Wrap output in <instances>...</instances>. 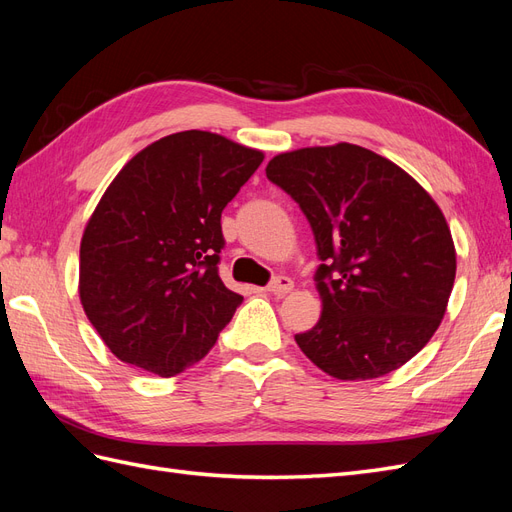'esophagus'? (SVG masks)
Here are the masks:
<instances>
[{
  "label": "esophagus",
  "instance_id": "1",
  "mask_svg": "<svg viewBox=\"0 0 512 512\" xmlns=\"http://www.w3.org/2000/svg\"><path fill=\"white\" fill-rule=\"evenodd\" d=\"M292 280L290 277H286V275H280V277H275V280L267 286V290L271 292V294H275V297H284V294H288L290 290H292Z\"/></svg>",
  "mask_w": 512,
  "mask_h": 512
}]
</instances>
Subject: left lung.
I'll return each mask as SVG.
<instances>
[{
  "label": "left lung",
  "instance_id": "left-lung-1",
  "mask_svg": "<svg viewBox=\"0 0 512 512\" xmlns=\"http://www.w3.org/2000/svg\"><path fill=\"white\" fill-rule=\"evenodd\" d=\"M267 177L299 203L322 260L320 320L294 335L303 354L337 380L408 363L438 331L455 284V243L436 200L350 143L280 153Z\"/></svg>",
  "mask_w": 512,
  "mask_h": 512
}]
</instances>
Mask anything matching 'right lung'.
Listing matches in <instances>:
<instances>
[{
  "instance_id": "right-lung-1",
  "label": "right lung",
  "mask_w": 512,
  "mask_h": 512,
  "mask_svg": "<svg viewBox=\"0 0 512 512\" xmlns=\"http://www.w3.org/2000/svg\"><path fill=\"white\" fill-rule=\"evenodd\" d=\"M265 153L185 130L123 166L81 239L79 297L119 361L160 378L198 363L243 297L218 273L222 211Z\"/></svg>"
}]
</instances>
